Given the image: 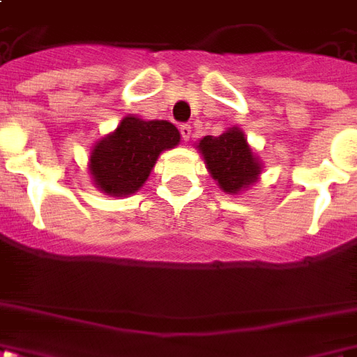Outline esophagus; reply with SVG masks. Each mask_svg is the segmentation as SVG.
Returning a JSON list of instances; mask_svg holds the SVG:
<instances>
[{"mask_svg": "<svg viewBox=\"0 0 357 357\" xmlns=\"http://www.w3.org/2000/svg\"><path fill=\"white\" fill-rule=\"evenodd\" d=\"M179 132H181V138L189 142L192 138V126L191 125H179Z\"/></svg>", "mask_w": 357, "mask_h": 357, "instance_id": "obj_1", "label": "esophagus"}]
</instances>
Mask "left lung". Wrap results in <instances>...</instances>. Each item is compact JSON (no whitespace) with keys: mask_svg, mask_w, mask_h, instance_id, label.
<instances>
[{"mask_svg":"<svg viewBox=\"0 0 357 357\" xmlns=\"http://www.w3.org/2000/svg\"><path fill=\"white\" fill-rule=\"evenodd\" d=\"M199 149L210 174L225 192H238L261 174V165L238 128H229L218 138L204 136Z\"/></svg>","mask_w":357,"mask_h":357,"instance_id":"8db88e82","label":"left lung"}]
</instances>
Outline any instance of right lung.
I'll list each match as a JSON object with an SVG mask.
<instances>
[{
  "label": "right lung",
  "instance_id": "1",
  "mask_svg": "<svg viewBox=\"0 0 357 357\" xmlns=\"http://www.w3.org/2000/svg\"><path fill=\"white\" fill-rule=\"evenodd\" d=\"M178 144V128L168 121L126 117L92 149V178L107 195H132L149 178L158 155Z\"/></svg>",
  "mask_w": 357,
  "mask_h": 357
}]
</instances>
